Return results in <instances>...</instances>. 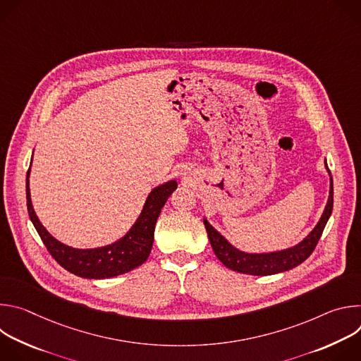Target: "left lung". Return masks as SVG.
<instances>
[{
	"label": "left lung",
	"instance_id": "obj_1",
	"mask_svg": "<svg viewBox=\"0 0 361 361\" xmlns=\"http://www.w3.org/2000/svg\"><path fill=\"white\" fill-rule=\"evenodd\" d=\"M326 169L330 174V191H329V200L326 204V209L317 226L313 228V231L294 247H290L281 251H273V252H259V254L244 252L235 248L234 245H231L207 221V219H204V226H205V230H207L210 244L216 255L219 257V260L233 271L251 274V276H271V274L288 271L297 267L298 264H301L305 259H308L310 254L314 251L333 212V178L327 164H326Z\"/></svg>",
	"mask_w": 361,
	"mask_h": 361
}]
</instances>
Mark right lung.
Segmentation results:
<instances>
[{"label":"right lung","instance_id":"right-lung-1","mask_svg":"<svg viewBox=\"0 0 361 361\" xmlns=\"http://www.w3.org/2000/svg\"><path fill=\"white\" fill-rule=\"evenodd\" d=\"M32 161V160H31ZM30 169L27 173V209L28 216L39 234L44 245L54 260L67 271L82 279H110L134 270L149 255L154 230L161 209L171 192L177 188V181L171 180L154 188L142 207V212L128 233L113 244L98 248H73L51 235L39 223L31 202Z\"/></svg>","mask_w":361,"mask_h":361}]
</instances>
